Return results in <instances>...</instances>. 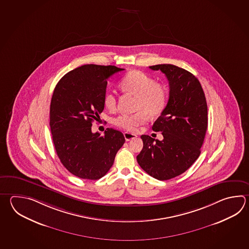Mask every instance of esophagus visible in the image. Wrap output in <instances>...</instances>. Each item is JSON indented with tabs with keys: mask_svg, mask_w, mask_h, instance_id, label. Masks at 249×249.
I'll list each match as a JSON object with an SVG mask.
<instances>
[{
	"mask_svg": "<svg viewBox=\"0 0 249 249\" xmlns=\"http://www.w3.org/2000/svg\"><path fill=\"white\" fill-rule=\"evenodd\" d=\"M124 137H125V139H126V141H130V140H132V139H135L137 136L136 135H134V134H131V133L125 132L124 133Z\"/></svg>",
	"mask_w": 249,
	"mask_h": 249,
	"instance_id": "34e87169",
	"label": "esophagus"
}]
</instances>
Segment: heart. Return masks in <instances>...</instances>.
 <instances>
[{
  "label": "heart",
  "mask_w": 249,
  "mask_h": 249,
  "mask_svg": "<svg viewBox=\"0 0 249 249\" xmlns=\"http://www.w3.org/2000/svg\"><path fill=\"white\" fill-rule=\"evenodd\" d=\"M119 86L122 92L137 97L135 111L137 112L131 115H120L112 120L115 126L126 131L136 132L139 126L147 122V114L150 117L159 116L167 106L166 88L142 71L127 72L120 81ZM103 101L109 112L116 111L117 97L113 92H106Z\"/></svg>",
  "instance_id": "obj_1"
}]
</instances>
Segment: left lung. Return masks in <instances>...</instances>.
I'll list each match as a JSON object with an SVG mask.
<instances>
[{
  "mask_svg": "<svg viewBox=\"0 0 249 249\" xmlns=\"http://www.w3.org/2000/svg\"><path fill=\"white\" fill-rule=\"evenodd\" d=\"M149 67L167 77L169 98L152 126L153 131L162 132L163 140L141 136L143 147L137 160L148 175L164 181L185 172L199 156L208 129V106L202 87L190 71L169 64Z\"/></svg>",
  "mask_w": 249,
  "mask_h": 249,
  "instance_id": "1",
  "label": "left lung"
}]
</instances>
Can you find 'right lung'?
I'll list each match as a JSON object with an SVG mask.
<instances>
[{
  "mask_svg": "<svg viewBox=\"0 0 249 249\" xmlns=\"http://www.w3.org/2000/svg\"><path fill=\"white\" fill-rule=\"evenodd\" d=\"M124 69L85 65L67 72L57 82L51 98L50 126L56 154L64 167L82 179L97 180L112 168L125 142L121 131L107 128L92 133L100 119L107 80Z\"/></svg>",
  "mask_w": 249,
  "mask_h": 249,
  "instance_id": "right-lung-1",
  "label": "right lung"
}]
</instances>
